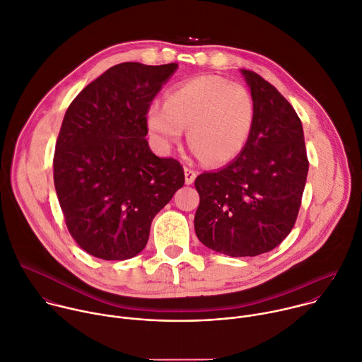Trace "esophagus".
<instances>
[{
  "instance_id": "1",
  "label": "esophagus",
  "mask_w": 362,
  "mask_h": 362,
  "mask_svg": "<svg viewBox=\"0 0 362 362\" xmlns=\"http://www.w3.org/2000/svg\"><path fill=\"white\" fill-rule=\"evenodd\" d=\"M196 176H197V172H196L194 169L187 168V166L185 168V179H186V185H192V183L194 182Z\"/></svg>"
}]
</instances>
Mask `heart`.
<instances>
[{"label": "heart", "mask_w": 362, "mask_h": 362, "mask_svg": "<svg viewBox=\"0 0 362 362\" xmlns=\"http://www.w3.org/2000/svg\"><path fill=\"white\" fill-rule=\"evenodd\" d=\"M255 115L253 97L245 86L200 76L172 88L165 103L154 101L147 124L165 148L187 130L196 156L222 165L238 158L247 144Z\"/></svg>", "instance_id": "heart-1"}]
</instances>
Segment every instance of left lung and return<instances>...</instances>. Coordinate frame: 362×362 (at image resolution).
<instances>
[{
  "label": "left lung",
  "mask_w": 362,
  "mask_h": 362,
  "mask_svg": "<svg viewBox=\"0 0 362 362\" xmlns=\"http://www.w3.org/2000/svg\"><path fill=\"white\" fill-rule=\"evenodd\" d=\"M255 101V123L239 156L218 172L196 177L199 240L229 256H256L292 230L309 162L300 119L265 78L242 70Z\"/></svg>",
  "instance_id": "1"
}]
</instances>
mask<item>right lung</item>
<instances>
[{
  "label": "right lung",
  "mask_w": 362,
  "mask_h": 362,
  "mask_svg": "<svg viewBox=\"0 0 362 362\" xmlns=\"http://www.w3.org/2000/svg\"><path fill=\"white\" fill-rule=\"evenodd\" d=\"M176 69V63L113 66L66 112L54 186L70 235L100 259L140 253L153 218L185 185L182 165L158 158L144 139L151 101Z\"/></svg>",
  "instance_id": "obj_1"
}]
</instances>
